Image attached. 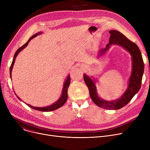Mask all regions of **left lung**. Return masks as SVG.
<instances>
[{"label":"left lung","instance_id":"1","mask_svg":"<svg viewBox=\"0 0 150 150\" xmlns=\"http://www.w3.org/2000/svg\"><path fill=\"white\" fill-rule=\"evenodd\" d=\"M111 34L109 43L104 49H101L97 54V58H100L108 51L112 44L119 45L129 52L132 59V70L128 80L127 89L125 90L120 98L115 100L107 101L100 98L97 93L96 85V80L84 74V80L89 89L91 99L96 105L106 109H119L127 105L141 87L142 80L144 72V63L138 46L117 30H110ZM93 79H92V78Z\"/></svg>","mask_w":150,"mask_h":150}]
</instances>
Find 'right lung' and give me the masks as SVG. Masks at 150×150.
<instances>
[{
	"instance_id": "right-lung-1",
	"label": "right lung",
	"mask_w": 150,
	"mask_h": 150,
	"mask_svg": "<svg viewBox=\"0 0 150 150\" xmlns=\"http://www.w3.org/2000/svg\"><path fill=\"white\" fill-rule=\"evenodd\" d=\"M42 33V31H39V32L38 33H36V34H35L34 35H33L32 36H31L29 39L28 41L24 44L23 45H22L21 47H20L19 49H18V50L16 52L14 55V57H13V61H12V63H11V65L10 66V78L11 79V72H12V70H13V66H14V62H15V59H16V57L18 56V54L20 53V52H21L23 49H24L25 47L27 46V45L28 44V42L32 39L33 38L36 37L37 36H38L39 35H41ZM70 75H69L67 78H66V81H64V84H63V88H62V93L61 95L60 96V97L59 98V99L57 101H55L54 103H53V104L50 105V106H45V107H42V108H39V107H35V106H31L29 104H27L28 106H29L30 108H32L33 109H35V110H37V111H43V112H49V111H54V110L55 109H57L59 108H61V106H62L63 105H64V103L66 102L67 101V97H68V95H67V89H68V88L69 86L70 85ZM16 96L17 98L21 100V101H22L17 95L16 94Z\"/></svg>"
}]
</instances>
